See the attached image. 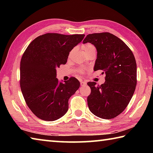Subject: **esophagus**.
<instances>
[{
	"label": "esophagus",
	"mask_w": 153,
	"mask_h": 153,
	"mask_svg": "<svg viewBox=\"0 0 153 153\" xmlns=\"http://www.w3.org/2000/svg\"><path fill=\"white\" fill-rule=\"evenodd\" d=\"M86 84V83L85 82H82V81H81L80 82V85H81L82 86H85V85Z\"/></svg>",
	"instance_id": "obj_1"
}]
</instances>
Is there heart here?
Returning <instances> with one entry per match:
<instances>
[{"instance_id": "1", "label": "heart", "mask_w": 153, "mask_h": 153, "mask_svg": "<svg viewBox=\"0 0 153 153\" xmlns=\"http://www.w3.org/2000/svg\"><path fill=\"white\" fill-rule=\"evenodd\" d=\"M91 48H94V46H93L92 45H90V44H87V45L84 46V51H85V50H87V49ZM79 72H80V73H81V74H82V73H84V71H83V70H80Z\"/></svg>"}]
</instances>
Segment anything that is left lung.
I'll return each mask as SVG.
<instances>
[{"mask_svg":"<svg viewBox=\"0 0 153 153\" xmlns=\"http://www.w3.org/2000/svg\"><path fill=\"white\" fill-rule=\"evenodd\" d=\"M91 43L97 51L94 70H102L105 82L100 86L88 82L91 93L87 101L97 117L110 120L125 110L136 86V62L132 52L122 40L108 32L86 36L83 43Z\"/></svg>","mask_w":153,"mask_h":153,"instance_id":"obj_1","label":"left lung"}]
</instances>
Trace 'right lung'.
Returning <instances> with one entry per match:
<instances>
[{
	"instance_id": "add662e5",
	"label": "right lung",
	"mask_w": 153,
	"mask_h": 153,
	"mask_svg": "<svg viewBox=\"0 0 153 153\" xmlns=\"http://www.w3.org/2000/svg\"><path fill=\"white\" fill-rule=\"evenodd\" d=\"M84 36L48 33L35 38L25 51L20 63V87L27 105L37 117L55 121L68 111L69 98L80 83L75 77L59 82L56 68L67 63L69 52Z\"/></svg>"
}]
</instances>
